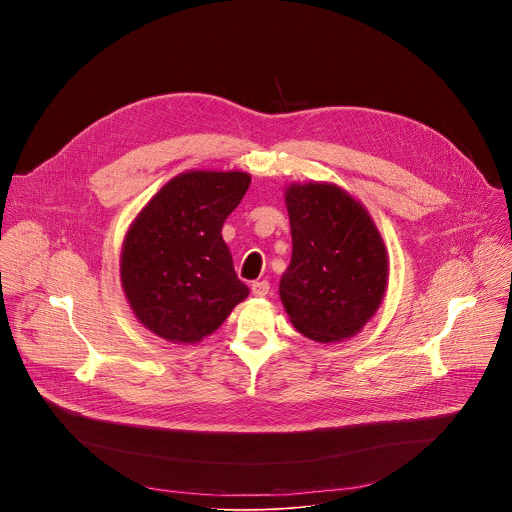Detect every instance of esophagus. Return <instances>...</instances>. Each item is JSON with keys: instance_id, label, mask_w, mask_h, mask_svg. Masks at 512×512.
<instances>
[{"instance_id": "esophagus-1", "label": "esophagus", "mask_w": 512, "mask_h": 512, "mask_svg": "<svg viewBox=\"0 0 512 512\" xmlns=\"http://www.w3.org/2000/svg\"><path fill=\"white\" fill-rule=\"evenodd\" d=\"M267 291H269V281H253V285H251L253 296L263 298V296H267Z\"/></svg>"}]
</instances>
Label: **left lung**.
I'll return each instance as SVG.
<instances>
[{"mask_svg":"<svg viewBox=\"0 0 512 512\" xmlns=\"http://www.w3.org/2000/svg\"><path fill=\"white\" fill-rule=\"evenodd\" d=\"M285 204L294 243L279 281L285 312L312 340L350 338L383 302V239L369 212L334 184L289 186Z\"/></svg>","mask_w":512,"mask_h":512,"instance_id":"obj_1","label":"left lung"}]
</instances>
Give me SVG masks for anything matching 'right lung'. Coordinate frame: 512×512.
<instances>
[{"mask_svg":"<svg viewBox=\"0 0 512 512\" xmlns=\"http://www.w3.org/2000/svg\"><path fill=\"white\" fill-rule=\"evenodd\" d=\"M249 184L245 172H186L139 212L123 243L121 283L145 328L194 344L249 296L221 235Z\"/></svg>","mask_w":512,"mask_h":512,"instance_id":"add662e5","label":"right lung"}]
</instances>
